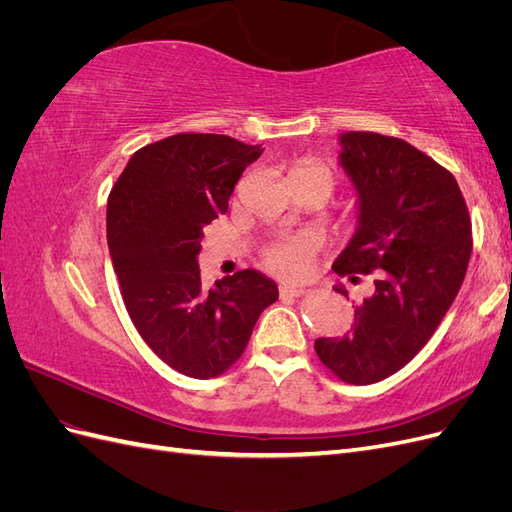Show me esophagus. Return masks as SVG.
Wrapping results in <instances>:
<instances>
[{
  "label": "esophagus",
  "mask_w": 512,
  "mask_h": 512,
  "mask_svg": "<svg viewBox=\"0 0 512 512\" xmlns=\"http://www.w3.org/2000/svg\"><path fill=\"white\" fill-rule=\"evenodd\" d=\"M305 292H307L305 286H290V284H282L280 286L282 297H303Z\"/></svg>",
  "instance_id": "obj_1"
}]
</instances>
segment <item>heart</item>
Wrapping results in <instances>:
<instances>
[{
    "mask_svg": "<svg viewBox=\"0 0 512 512\" xmlns=\"http://www.w3.org/2000/svg\"><path fill=\"white\" fill-rule=\"evenodd\" d=\"M294 170H322V173H329V168L320 162H305ZM316 250H318V243L314 237L309 235L286 237L271 243L267 250L262 252V262H265L267 269L275 273L286 275V277H299V275H305L309 267H312Z\"/></svg>",
    "mask_w": 512,
    "mask_h": 512,
    "instance_id": "obj_1",
    "label": "heart"
}]
</instances>
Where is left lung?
Returning <instances> with one entry per match:
<instances>
[{
  "mask_svg": "<svg viewBox=\"0 0 512 512\" xmlns=\"http://www.w3.org/2000/svg\"><path fill=\"white\" fill-rule=\"evenodd\" d=\"M339 143L359 194V228L333 271L352 282L374 273L376 290L354 307L346 337H320L314 348L339 380L374 384L410 363L453 305L472 222L451 170L410 143L376 132H346Z\"/></svg>",
  "mask_w": 512,
  "mask_h": 512,
  "instance_id": "obj_1",
  "label": "left lung"
}]
</instances>
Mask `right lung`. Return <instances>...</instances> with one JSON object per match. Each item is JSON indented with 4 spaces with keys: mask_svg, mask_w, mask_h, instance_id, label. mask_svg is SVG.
Here are the masks:
<instances>
[{
    "mask_svg": "<svg viewBox=\"0 0 512 512\" xmlns=\"http://www.w3.org/2000/svg\"><path fill=\"white\" fill-rule=\"evenodd\" d=\"M260 145L224 134H175L138 149L108 194L106 239L136 331L179 374L209 380L235 365L277 286L254 269L207 290L198 252L203 228Z\"/></svg>",
    "mask_w": 512,
    "mask_h": 512,
    "instance_id": "obj_1",
    "label": "right lung"
}]
</instances>
